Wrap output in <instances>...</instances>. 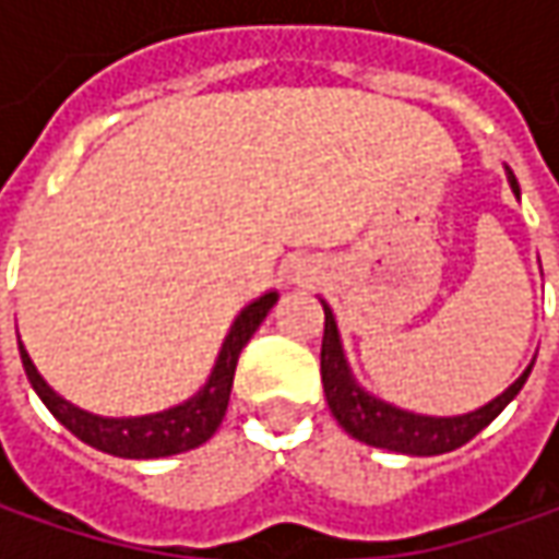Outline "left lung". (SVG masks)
<instances>
[{
  "instance_id": "obj_1",
  "label": "left lung",
  "mask_w": 559,
  "mask_h": 559,
  "mask_svg": "<svg viewBox=\"0 0 559 559\" xmlns=\"http://www.w3.org/2000/svg\"><path fill=\"white\" fill-rule=\"evenodd\" d=\"M507 183L520 195V183L513 177V170L507 167ZM323 313V348H320V376H323V392L330 401V411L338 419V426L355 436L364 444L373 448H385V451H397V454H414V457H432V454H444L461 448L473 436H479L491 419L504 411L513 397L520 395V389L526 385L532 364H528L523 376L504 389L495 401H488L479 411H469L461 417H426V414H411L401 411L395 404L382 401V397L364 392L352 376V367L342 352V338H338V326L326 301Z\"/></svg>"
}]
</instances>
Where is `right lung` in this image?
Here are the masks:
<instances>
[{"instance_id":"add662e5","label":"right lung","mask_w":559,"mask_h":559,"mask_svg":"<svg viewBox=\"0 0 559 559\" xmlns=\"http://www.w3.org/2000/svg\"><path fill=\"white\" fill-rule=\"evenodd\" d=\"M276 292L261 295L258 301H251L242 313L236 317V323L229 326V335L224 338V348L217 355V364L207 376L204 389L199 395H192L183 404L162 411V414H148V417H96L74 407L71 401L55 395L49 382L36 373L31 355L24 352L21 338V364L24 373L31 379L33 392L43 397V404L52 411V417L74 432L76 439L86 441L90 448L115 454V457H130V461H152V457H170V454H183L192 451L217 432V426L224 423L226 404H229V392H233V376H236V364L239 355L248 345V338L254 330L264 323L270 308L276 305Z\"/></svg>"}]
</instances>
